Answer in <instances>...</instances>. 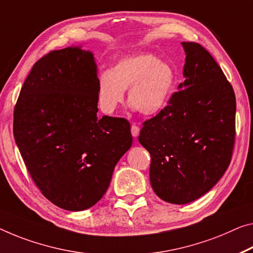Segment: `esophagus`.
Returning a JSON list of instances; mask_svg holds the SVG:
<instances>
[{"mask_svg": "<svg viewBox=\"0 0 253 253\" xmlns=\"http://www.w3.org/2000/svg\"><path fill=\"white\" fill-rule=\"evenodd\" d=\"M131 133L134 138H137L140 133V127L138 126H135V124H133V126H131Z\"/></svg>", "mask_w": 253, "mask_h": 253, "instance_id": "1", "label": "esophagus"}]
</instances>
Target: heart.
I'll list each match as a JSON object with an SVG mask.
<instances>
[{"instance_id": "b5f03b06", "label": "heart", "mask_w": 253, "mask_h": 253, "mask_svg": "<svg viewBox=\"0 0 253 253\" xmlns=\"http://www.w3.org/2000/svg\"><path fill=\"white\" fill-rule=\"evenodd\" d=\"M175 71L167 62L151 54L126 56L98 77L97 95L100 110L112 114L124 100L143 115L158 114L166 107L175 88Z\"/></svg>"}]
</instances>
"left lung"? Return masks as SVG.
Wrapping results in <instances>:
<instances>
[{
	"label": "left lung",
	"instance_id": "left-lung-1",
	"mask_svg": "<svg viewBox=\"0 0 253 253\" xmlns=\"http://www.w3.org/2000/svg\"><path fill=\"white\" fill-rule=\"evenodd\" d=\"M184 83L162 112L143 122L150 184L162 200L184 205L208 192L230 165L235 94L223 70L198 42H183Z\"/></svg>",
	"mask_w": 253,
	"mask_h": 253
}]
</instances>
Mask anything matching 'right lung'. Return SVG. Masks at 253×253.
Listing matches in <instances>:
<instances>
[{"label": "right lung", "instance_id": "obj_1", "mask_svg": "<svg viewBox=\"0 0 253 253\" xmlns=\"http://www.w3.org/2000/svg\"><path fill=\"white\" fill-rule=\"evenodd\" d=\"M97 65L80 47L52 50L34 64L13 112V134L42 196L80 211L102 199L132 145L127 120L97 116Z\"/></svg>", "mask_w": 253, "mask_h": 253}]
</instances>
